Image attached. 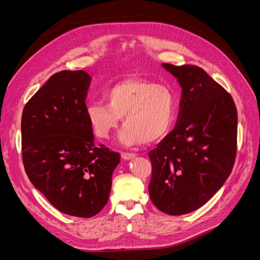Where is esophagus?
Wrapping results in <instances>:
<instances>
[{
    "label": "esophagus",
    "mask_w": 260,
    "mask_h": 260,
    "mask_svg": "<svg viewBox=\"0 0 260 260\" xmlns=\"http://www.w3.org/2000/svg\"><path fill=\"white\" fill-rule=\"evenodd\" d=\"M137 155L135 154V153H125V152H121V157L123 159H125V160H129V159H132V158H135Z\"/></svg>",
    "instance_id": "obj_1"
}]
</instances>
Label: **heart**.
Returning <instances> with one entry per match:
<instances>
[{"instance_id": "1", "label": "heart", "mask_w": 260, "mask_h": 260, "mask_svg": "<svg viewBox=\"0 0 260 260\" xmlns=\"http://www.w3.org/2000/svg\"><path fill=\"white\" fill-rule=\"evenodd\" d=\"M105 102H91L86 118L95 136L108 138L119 121L118 140L124 145L154 143L170 131L175 120V95L166 85L130 77L104 92Z\"/></svg>"}]
</instances>
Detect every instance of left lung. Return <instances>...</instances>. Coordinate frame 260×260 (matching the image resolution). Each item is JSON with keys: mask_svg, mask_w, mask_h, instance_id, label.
Wrapping results in <instances>:
<instances>
[{"mask_svg": "<svg viewBox=\"0 0 260 260\" xmlns=\"http://www.w3.org/2000/svg\"><path fill=\"white\" fill-rule=\"evenodd\" d=\"M182 89L175 129L148 153L149 198L165 214L199 209L223 185L237 154L238 113L232 96L205 70L162 64Z\"/></svg>", "mask_w": 260, "mask_h": 260, "instance_id": "8db88e82", "label": "left lung"}]
</instances>
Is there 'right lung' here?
<instances>
[{"instance_id": "1", "label": "right lung", "mask_w": 260, "mask_h": 260, "mask_svg": "<svg viewBox=\"0 0 260 260\" xmlns=\"http://www.w3.org/2000/svg\"><path fill=\"white\" fill-rule=\"evenodd\" d=\"M91 77L54 74L23 107L22 162L31 183L69 216L90 218L106 205L119 153L94 144L85 114Z\"/></svg>"}]
</instances>
